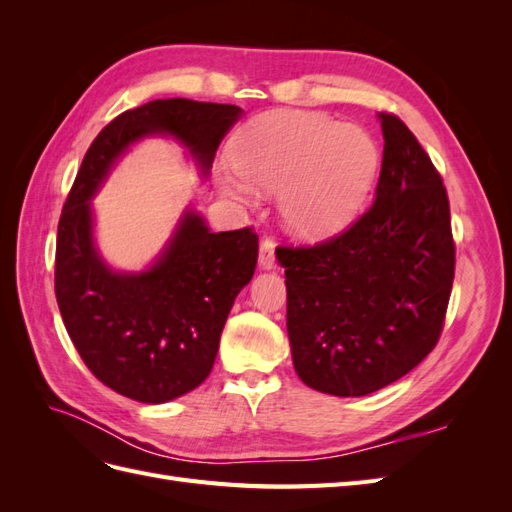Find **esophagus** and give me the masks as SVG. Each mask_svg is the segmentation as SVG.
<instances>
[{
  "label": "esophagus",
  "mask_w": 512,
  "mask_h": 512,
  "mask_svg": "<svg viewBox=\"0 0 512 512\" xmlns=\"http://www.w3.org/2000/svg\"><path fill=\"white\" fill-rule=\"evenodd\" d=\"M258 267L262 271H271L275 267V245L271 241H262L258 250Z\"/></svg>",
  "instance_id": "1"
}]
</instances>
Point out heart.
<instances>
[{
	"label": "heart",
	"mask_w": 512,
	"mask_h": 512,
	"mask_svg": "<svg viewBox=\"0 0 512 512\" xmlns=\"http://www.w3.org/2000/svg\"><path fill=\"white\" fill-rule=\"evenodd\" d=\"M237 173L222 170L218 188L241 205L258 192L277 194L280 220L292 237L322 241L342 232L380 170V149L365 128L305 111H273L243 128L230 147Z\"/></svg>",
	"instance_id": "heart-1"
}]
</instances>
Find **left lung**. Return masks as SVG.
<instances>
[{"instance_id":"left-lung-1","label":"left lung","mask_w":512,"mask_h":512,"mask_svg":"<svg viewBox=\"0 0 512 512\" xmlns=\"http://www.w3.org/2000/svg\"><path fill=\"white\" fill-rule=\"evenodd\" d=\"M378 121L384 153L371 207L327 243L275 252L286 269L294 371L335 397L380 391L421 363L455 277L442 179L404 121Z\"/></svg>"}]
</instances>
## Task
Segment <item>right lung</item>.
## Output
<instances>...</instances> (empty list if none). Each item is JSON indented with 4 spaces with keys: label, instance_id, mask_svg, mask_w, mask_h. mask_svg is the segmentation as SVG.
<instances>
[{
    "label": "right lung",
    "instance_id": "right-lung-1",
    "mask_svg": "<svg viewBox=\"0 0 512 512\" xmlns=\"http://www.w3.org/2000/svg\"><path fill=\"white\" fill-rule=\"evenodd\" d=\"M243 117L235 104L151 100L96 136L57 228L55 294L81 359L100 382L141 404H166L211 374L237 294L250 284L258 237L211 232L192 205L147 267L121 271L102 256L94 198L145 138H170L207 181L224 136Z\"/></svg>",
    "mask_w": 512,
    "mask_h": 512
}]
</instances>
